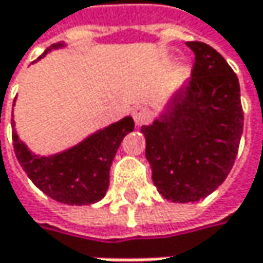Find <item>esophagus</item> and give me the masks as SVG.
<instances>
[{"label":"esophagus","instance_id":"34e87169","mask_svg":"<svg viewBox=\"0 0 263 263\" xmlns=\"http://www.w3.org/2000/svg\"><path fill=\"white\" fill-rule=\"evenodd\" d=\"M132 117H134L135 125H137V126H141V125H144V123L149 120V112H147V109H146V108H143V106H137V108L132 111Z\"/></svg>","mask_w":263,"mask_h":263}]
</instances>
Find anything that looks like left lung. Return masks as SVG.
Returning a JSON list of instances; mask_svg holds the SVG:
<instances>
[{"instance_id": "1", "label": "left lung", "mask_w": 263, "mask_h": 263, "mask_svg": "<svg viewBox=\"0 0 263 263\" xmlns=\"http://www.w3.org/2000/svg\"><path fill=\"white\" fill-rule=\"evenodd\" d=\"M187 45L195 53L192 79L158 120L141 128L152 181L174 202L199 201L226 181L243 129L236 73L210 45Z\"/></svg>"}]
</instances>
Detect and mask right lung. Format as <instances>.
<instances>
[{
    "instance_id": "right-lung-1",
    "label": "right lung",
    "mask_w": 263,
    "mask_h": 263,
    "mask_svg": "<svg viewBox=\"0 0 263 263\" xmlns=\"http://www.w3.org/2000/svg\"><path fill=\"white\" fill-rule=\"evenodd\" d=\"M59 45H51L48 50ZM12 128L15 155L33 184L59 202L88 205L105 196L109 185V167L122 140L134 131V120L125 117L67 152L41 158L27 149L20 141L13 125Z\"/></svg>"
}]
</instances>
